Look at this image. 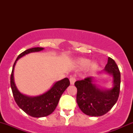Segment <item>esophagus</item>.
Here are the masks:
<instances>
[{
	"label": "esophagus",
	"mask_w": 133,
	"mask_h": 133,
	"mask_svg": "<svg viewBox=\"0 0 133 133\" xmlns=\"http://www.w3.org/2000/svg\"><path fill=\"white\" fill-rule=\"evenodd\" d=\"M69 81H70V84L71 85H73L75 84V81H76V78L75 77H71L70 79H69Z\"/></svg>",
	"instance_id": "1"
}]
</instances>
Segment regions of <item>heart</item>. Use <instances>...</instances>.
Segmentation results:
<instances>
[{"instance_id":"obj_1","label":"heart","mask_w":133,"mask_h":133,"mask_svg":"<svg viewBox=\"0 0 133 133\" xmlns=\"http://www.w3.org/2000/svg\"><path fill=\"white\" fill-rule=\"evenodd\" d=\"M91 60H89L88 58H81L80 60H78L76 62V65L79 68H85L90 64ZM98 67V64L96 62H92L89 65V69L91 71H95Z\"/></svg>"}]
</instances>
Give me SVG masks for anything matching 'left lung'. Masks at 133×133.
Returning a JSON list of instances; mask_svg holds the SVG:
<instances>
[{
    "mask_svg": "<svg viewBox=\"0 0 133 133\" xmlns=\"http://www.w3.org/2000/svg\"><path fill=\"white\" fill-rule=\"evenodd\" d=\"M102 71L112 77V87L110 89L99 88L91 76L75 83L77 88L78 105L84 114L89 116H100L105 115L114 106L118 98L120 73L113 59L109 57L108 64Z\"/></svg>",
    "mask_w": 133,
    "mask_h": 133,
    "instance_id": "1",
    "label": "left lung"
}]
</instances>
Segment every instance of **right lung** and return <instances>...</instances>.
<instances>
[{
    "mask_svg": "<svg viewBox=\"0 0 133 133\" xmlns=\"http://www.w3.org/2000/svg\"><path fill=\"white\" fill-rule=\"evenodd\" d=\"M44 49L43 48H31L20 54L13 64L10 78L11 88L18 106L29 116L35 118L44 117L51 114L57 108L62 93L70 84L69 79L65 78L55 82L49 90L36 96H28L19 91L14 80V69L17 60L25 55L41 51Z\"/></svg>",
    "mask_w": 133,
    "mask_h": 133,
    "instance_id": "add662e5",
    "label": "right lung"
}]
</instances>
